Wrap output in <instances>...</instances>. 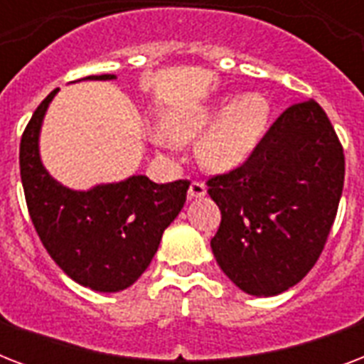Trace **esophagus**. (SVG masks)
<instances>
[{"instance_id":"1","label":"esophagus","mask_w":364,"mask_h":364,"mask_svg":"<svg viewBox=\"0 0 364 364\" xmlns=\"http://www.w3.org/2000/svg\"><path fill=\"white\" fill-rule=\"evenodd\" d=\"M205 194V185L202 181H193L188 187V198H202Z\"/></svg>"}]
</instances>
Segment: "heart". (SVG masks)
<instances>
[{"label": "heart", "instance_id": "b5f03b06", "mask_svg": "<svg viewBox=\"0 0 364 364\" xmlns=\"http://www.w3.org/2000/svg\"><path fill=\"white\" fill-rule=\"evenodd\" d=\"M270 121V102L264 94L249 92L215 105H196L162 119L171 141L188 143L200 138L196 154L202 166L227 171L243 164L253 153Z\"/></svg>", "mask_w": 364, "mask_h": 364}]
</instances>
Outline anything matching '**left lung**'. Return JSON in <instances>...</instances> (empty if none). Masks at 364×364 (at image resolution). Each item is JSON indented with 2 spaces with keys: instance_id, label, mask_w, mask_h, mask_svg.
I'll return each instance as SVG.
<instances>
[{
  "instance_id": "left-lung-1",
  "label": "left lung",
  "mask_w": 364,
  "mask_h": 364,
  "mask_svg": "<svg viewBox=\"0 0 364 364\" xmlns=\"http://www.w3.org/2000/svg\"><path fill=\"white\" fill-rule=\"evenodd\" d=\"M344 149L321 105L294 104L249 159L208 179L221 210L211 251L243 293L274 296L314 268L344 188Z\"/></svg>"
}]
</instances>
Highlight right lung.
Listing matches in <instances>:
<instances>
[{"mask_svg": "<svg viewBox=\"0 0 364 364\" xmlns=\"http://www.w3.org/2000/svg\"><path fill=\"white\" fill-rule=\"evenodd\" d=\"M111 81L90 75L81 81ZM43 100L20 139V177L31 223L53 260L82 287L117 293L147 270L162 234L179 215L191 183H153L147 176L73 191L54 179L39 156V134L48 104Z\"/></svg>", "mask_w": 364, "mask_h": 364, "instance_id": "1", "label": "right lung"}]
</instances>
